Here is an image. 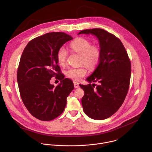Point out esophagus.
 Wrapping results in <instances>:
<instances>
[{
    "instance_id": "1",
    "label": "esophagus",
    "mask_w": 152,
    "mask_h": 152,
    "mask_svg": "<svg viewBox=\"0 0 152 152\" xmlns=\"http://www.w3.org/2000/svg\"><path fill=\"white\" fill-rule=\"evenodd\" d=\"M73 84H74V86L75 88H79V83L76 81H73Z\"/></svg>"
}]
</instances>
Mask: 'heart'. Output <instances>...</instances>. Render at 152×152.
Here are the masks:
<instances>
[{
    "label": "heart",
    "instance_id": "1",
    "mask_svg": "<svg viewBox=\"0 0 152 152\" xmlns=\"http://www.w3.org/2000/svg\"><path fill=\"white\" fill-rule=\"evenodd\" d=\"M70 49L75 52L81 55L80 62L90 69H94L99 63L101 52L99 47L92 46L91 42L83 38H77L72 41L70 44ZM68 52L64 47H61L56 53L58 62L62 66L66 62ZM86 75L85 67L69 68L66 71L68 77L75 80H79Z\"/></svg>",
    "mask_w": 152,
    "mask_h": 152
}]
</instances>
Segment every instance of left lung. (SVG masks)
Instances as JSON below:
<instances>
[{"label": "left lung", "instance_id": "1", "mask_svg": "<svg viewBox=\"0 0 152 152\" xmlns=\"http://www.w3.org/2000/svg\"><path fill=\"white\" fill-rule=\"evenodd\" d=\"M79 34L96 36L101 52L97 67L86 79L99 85L95 88L91 83L79 85L84 91L83 110L93 119L104 120L117 112L126 98L131 75V61L121 41L113 34L100 28L83 30Z\"/></svg>", "mask_w": 152, "mask_h": 152}]
</instances>
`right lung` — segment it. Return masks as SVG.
<instances>
[{"label":"right lung","mask_w":152,"mask_h":152,"mask_svg":"<svg viewBox=\"0 0 152 152\" xmlns=\"http://www.w3.org/2000/svg\"><path fill=\"white\" fill-rule=\"evenodd\" d=\"M72 39L64 32L47 33L30 41L21 55L17 76L19 91L37 119L50 121L60 115L74 89L73 82L60 73L56 59L58 49ZM52 77L60 80L56 88L50 83Z\"/></svg>","instance_id":"1"}]
</instances>
